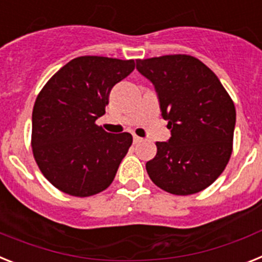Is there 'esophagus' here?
<instances>
[{
	"mask_svg": "<svg viewBox=\"0 0 262 262\" xmlns=\"http://www.w3.org/2000/svg\"><path fill=\"white\" fill-rule=\"evenodd\" d=\"M133 141H134V144H138V142H141V141H142V138L138 137V136H136V134H134Z\"/></svg>",
	"mask_w": 262,
	"mask_h": 262,
	"instance_id": "34e87169",
	"label": "esophagus"
}]
</instances>
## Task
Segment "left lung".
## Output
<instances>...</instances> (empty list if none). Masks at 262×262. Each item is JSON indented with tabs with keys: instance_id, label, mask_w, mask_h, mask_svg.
Masks as SVG:
<instances>
[{
	"instance_id": "obj_1",
	"label": "left lung",
	"mask_w": 262,
	"mask_h": 262,
	"mask_svg": "<svg viewBox=\"0 0 262 262\" xmlns=\"http://www.w3.org/2000/svg\"><path fill=\"white\" fill-rule=\"evenodd\" d=\"M153 83L171 137L146 162L150 179L174 195L196 194L224 171L232 154L235 104L215 74L190 55L137 59Z\"/></svg>"
}]
</instances>
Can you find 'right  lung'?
Segmentation results:
<instances>
[{
  "instance_id": "right-lung-1",
  "label": "right lung",
  "mask_w": 262,
  "mask_h": 262,
  "mask_svg": "<svg viewBox=\"0 0 262 262\" xmlns=\"http://www.w3.org/2000/svg\"><path fill=\"white\" fill-rule=\"evenodd\" d=\"M134 60L79 56L42 88L33 109L31 146L47 181L72 196L109 187L126 156L130 133H106L96 125L115 84L134 70Z\"/></svg>"
}]
</instances>
